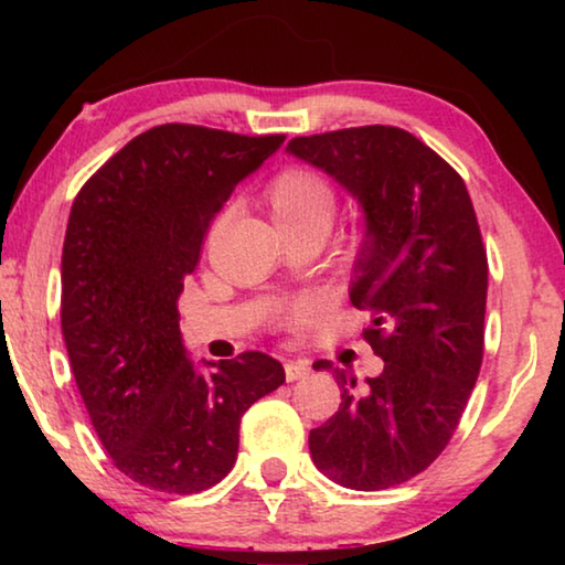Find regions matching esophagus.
Masks as SVG:
<instances>
[{"label": "esophagus", "mask_w": 565, "mask_h": 565, "mask_svg": "<svg viewBox=\"0 0 565 565\" xmlns=\"http://www.w3.org/2000/svg\"><path fill=\"white\" fill-rule=\"evenodd\" d=\"M284 371H286V381H299L303 376H309L311 363L306 359H291L284 363Z\"/></svg>", "instance_id": "obj_1"}]
</instances>
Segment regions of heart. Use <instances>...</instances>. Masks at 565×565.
Masks as SVG:
<instances>
[{"instance_id": "heart-1", "label": "heart", "mask_w": 565, "mask_h": 565, "mask_svg": "<svg viewBox=\"0 0 565 565\" xmlns=\"http://www.w3.org/2000/svg\"><path fill=\"white\" fill-rule=\"evenodd\" d=\"M266 202H269L276 226L284 234H301L311 228H327L337 214V191L319 171L306 167H286L266 186ZM309 306H294L291 317L303 319Z\"/></svg>"}]
</instances>
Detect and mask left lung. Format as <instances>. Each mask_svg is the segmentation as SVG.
<instances>
[{
    "mask_svg": "<svg viewBox=\"0 0 565 565\" xmlns=\"http://www.w3.org/2000/svg\"><path fill=\"white\" fill-rule=\"evenodd\" d=\"M286 151L359 199L366 238L349 296L371 313L363 339L384 359L366 386L313 363L333 371L341 404L309 434V451L347 489H391L451 441L481 371L489 259L471 196L451 164L398 127L296 137Z\"/></svg>",
    "mask_w": 565,
    "mask_h": 565,
    "instance_id": "obj_1",
    "label": "left lung"
}]
</instances>
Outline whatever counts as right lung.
I'll return each mask as SVG.
<instances>
[{"instance_id":"obj_1","label":"right lung","mask_w":565,"mask_h":565,"mask_svg":"<svg viewBox=\"0 0 565 565\" xmlns=\"http://www.w3.org/2000/svg\"><path fill=\"white\" fill-rule=\"evenodd\" d=\"M161 124L79 189L62 252V333L76 388L114 466L147 489L199 493L232 471L246 408L279 388L276 359L244 351L199 374L177 299L209 222L284 145Z\"/></svg>"}]
</instances>
